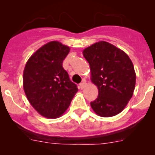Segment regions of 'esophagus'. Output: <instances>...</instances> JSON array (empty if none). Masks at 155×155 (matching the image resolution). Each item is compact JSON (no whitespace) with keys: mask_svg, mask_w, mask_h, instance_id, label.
<instances>
[{"mask_svg":"<svg viewBox=\"0 0 155 155\" xmlns=\"http://www.w3.org/2000/svg\"><path fill=\"white\" fill-rule=\"evenodd\" d=\"M86 85H87V83H86V82H85V80H83L80 84H79V87L80 89H83V88H85V86H86Z\"/></svg>","mask_w":155,"mask_h":155,"instance_id":"1","label":"esophagus"}]
</instances>
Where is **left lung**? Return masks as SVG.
I'll return each mask as SVG.
<instances>
[{
  "label": "left lung",
  "mask_w": 155,
  "mask_h": 155,
  "mask_svg": "<svg viewBox=\"0 0 155 155\" xmlns=\"http://www.w3.org/2000/svg\"><path fill=\"white\" fill-rule=\"evenodd\" d=\"M82 53L90 65L91 79L98 88L97 97L91 107L101 117L118 115L135 88L136 73L129 56L105 41L91 45Z\"/></svg>",
  "instance_id": "obj_1"
}]
</instances>
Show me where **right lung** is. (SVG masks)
Segmentation results:
<instances>
[{
	"instance_id": "obj_1",
	"label": "right lung",
	"mask_w": 155,
	"mask_h": 155,
	"mask_svg": "<svg viewBox=\"0 0 155 155\" xmlns=\"http://www.w3.org/2000/svg\"><path fill=\"white\" fill-rule=\"evenodd\" d=\"M69 51L61 43L49 42L34 52L25 67V93L31 105L46 118L61 116L78 91L62 66Z\"/></svg>"
}]
</instances>
